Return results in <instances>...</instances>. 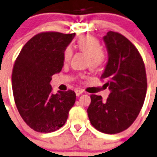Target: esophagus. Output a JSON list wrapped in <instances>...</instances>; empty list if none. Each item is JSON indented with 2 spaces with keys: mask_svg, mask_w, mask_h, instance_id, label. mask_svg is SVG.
<instances>
[{
  "mask_svg": "<svg viewBox=\"0 0 157 157\" xmlns=\"http://www.w3.org/2000/svg\"><path fill=\"white\" fill-rule=\"evenodd\" d=\"M75 93H76V96H77V97H79L80 95L82 94L83 91L81 90V89H76V90H75Z\"/></svg>",
  "mask_w": 157,
  "mask_h": 157,
  "instance_id": "1",
  "label": "esophagus"
}]
</instances>
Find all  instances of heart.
I'll list each match as a JSON object with an SVG mask.
<instances>
[{
    "instance_id": "heart-1",
    "label": "heart",
    "mask_w": 157,
    "mask_h": 157,
    "mask_svg": "<svg viewBox=\"0 0 157 157\" xmlns=\"http://www.w3.org/2000/svg\"><path fill=\"white\" fill-rule=\"evenodd\" d=\"M77 46L83 52L89 56V67L92 70H97L102 65L105 56L102 52V47L100 42L92 36H82L77 40ZM72 51L70 47H67L64 51V60L68 61L71 58Z\"/></svg>"
}]
</instances>
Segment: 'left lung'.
<instances>
[{
	"label": "left lung",
	"mask_w": 157,
	"mask_h": 157,
	"mask_svg": "<svg viewBox=\"0 0 157 157\" xmlns=\"http://www.w3.org/2000/svg\"><path fill=\"white\" fill-rule=\"evenodd\" d=\"M109 59L101 79L110 94L106 101L91 95L88 116L92 125L107 134L119 133L130 127L139 115L147 92L143 59L125 36L109 31L103 37Z\"/></svg>",
	"instance_id": "1"
}]
</instances>
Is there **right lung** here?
I'll list each match as a JSON object with an SVG mask.
<instances>
[{"instance_id": "1", "label": "right lung", "mask_w": 157, "mask_h": 157, "mask_svg": "<svg viewBox=\"0 0 157 157\" xmlns=\"http://www.w3.org/2000/svg\"><path fill=\"white\" fill-rule=\"evenodd\" d=\"M75 33L45 32L22 48L14 64L12 85L20 115L31 128L52 132L64 125L76 101L72 90L52 93V76L61 71L64 51Z\"/></svg>"}]
</instances>
